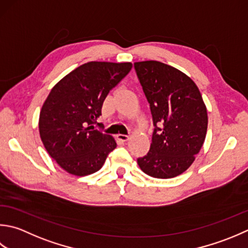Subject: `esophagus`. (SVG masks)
I'll list each match as a JSON object with an SVG mask.
<instances>
[{"mask_svg":"<svg viewBox=\"0 0 248 248\" xmlns=\"http://www.w3.org/2000/svg\"><path fill=\"white\" fill-rule=\"evenodd\" d=\"M117 138H118V140H120V141H127V140L129 139V136L119 134V135H117Z\"/></svg>","mask_w":248,"mask_h":248,"instance_id":"esophagus-1","label":"esophagus"}]
</instances>
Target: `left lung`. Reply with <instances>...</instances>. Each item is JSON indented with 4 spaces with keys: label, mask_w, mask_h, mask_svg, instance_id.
<instances>
[{
    "label": "left lung",
    "mask_w": 248,
    "mask_h": 248,
    "mask_svg": "<svg viewBox=\"0 0 248 248\" xmlns=\"http://www.w3.org/2000/svg\"><path fill=\"white\" fill-rule=\"evenodd\" d=\"M135 69L152 113L154 133L140 169L157 179L187 170L204 142L208 113L200 91L187 75L158 61L136 62Z\"/></svg>",
    "instance_id": "1"
}]
</instances>
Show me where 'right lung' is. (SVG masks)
<instances>
[{
    "label": "right lung",
    "mask_w": 248,
    "mask_h": 248,
    "mask_svg": "<svg viewBox=\"0 0 248 248\" xmlns=\"http://www.w3.org/2000/svg\"><path fill=\"white\" fill-rule=\"evenodd\" d=\"M133 64L89 62L52 88L39 114V135L49 155L68 173L84 176L98 171L117 148L112 136L95 129L109 92ZM99 124V123H98Z\"/></svg>",
    "instance_id": "1"
}]
</instances>
